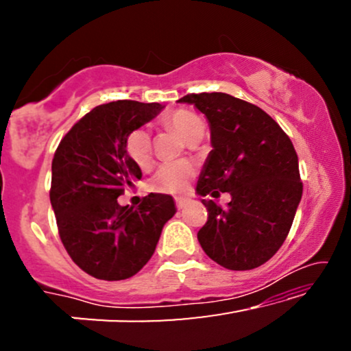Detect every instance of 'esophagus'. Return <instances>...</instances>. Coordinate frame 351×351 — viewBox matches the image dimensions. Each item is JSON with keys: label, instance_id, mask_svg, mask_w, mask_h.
Wrapping results in <instances>:
<instances>
[{"label": "esophagus", "instance_id": "1", "mask_svg": "<svg viewBox=\"0 0 351 351\" xmlns=\"http://www.w3.org/2000/svg\"><path fill=\"white\" fill-rule=\"evenodd\" d=\"M190 203V199L189 198H177L176 199V206H177V209H184L186 204Z\"/></svg>", "mask_w": 351, "mask_h": 351}]
</instances>
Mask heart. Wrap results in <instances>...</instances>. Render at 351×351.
Wrapping results in <instances>:
<instances>
[{
    "label": "heart",
    "instance_id": "b5f03b06",
    "mask_svg": "<svg viewBox=\"0 0 351 351\" xmlns=\"http://www.w3.org/2000/svg\"><path fill=\"white\" fill-rule=\"evenodd\" d=\"M162 124L167 128L174 129L186 141L198 137L204 134V121L199 114L191 110L179 108L174 112L167 113L162 118ZM126 150L131 160L138 167H147L152 161V138L145 129H136L129 134L126 138ZM195 171L193 166L185 161L166 162L152 177V189L160 193L177 195L186 190Z\"/></svg>",
    "mask_w": 351,
    "mask_h": 351
}]
</instances>
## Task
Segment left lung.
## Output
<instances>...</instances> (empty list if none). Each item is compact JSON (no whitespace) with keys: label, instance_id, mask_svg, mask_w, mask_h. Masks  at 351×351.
<instances>
[{"label":"left lung","instance_id":"1","mask_svg":"<svg viewBox=\"0 0 351 351\" xmlns=\"http://www.w3.org/2000/svg\"><path fill=\"white\" fill-rule=\"evenodd\" d=\"M210 124V150L196 193H230L222 209L203 199V251L228 270H252L275 256L289 234L302 198L299 158L291 138L257 105L225 93L186 94Z\"/></svg>","mask_w":351,"mask_h":351}]
</instances>
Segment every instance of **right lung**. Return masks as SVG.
Instances as JSON below:
<instances>
[{"mask_svg": "<svg viewBox=\"0 0 351 351\" xmlns=\"http://www.w3.org/2000/svg\"><path fill=\"white\" fill-rule=\"evenodd\" d=\"M161 108L136 100L99 105L73 124L52 158L49 198L62 244L97 280L119 281L141 271L176 214L169 195L150 193L137 209L117 201L142 177L126 138Z\"/></svg>", "mask_w": 351, "mask_h": 351, "instance_id": "1", "label": "right lung"}]
</instances>
